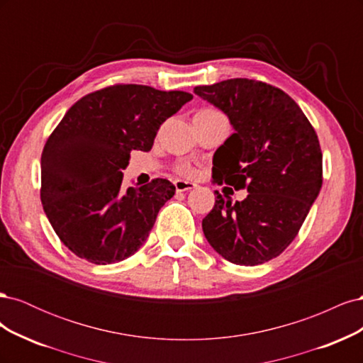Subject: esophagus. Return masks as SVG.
Returning <instances> with one entry per match:
<instances>
[{
    "instance_id": "esophagus-1",
    "label": "esophagus",
    "mask_w": 363,
    "mask_h": 363,
    "mask_svg": "<svg viewBox=\"0 0 363 363\" xmlns=\"http://www.w3.org/2000/svg\"><path fill=\"white\" fill-rule=\"evenodd\" d=\"M174 186H175V191H177V192H184V191H191V189L196 188L195 183L184 182V180H175Z\"/></svg>"
}]
</instances>
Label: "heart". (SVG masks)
Listing matches in <instances>:
<instances>
[{"label": "heart", "instance_id": "obj_1", "mask_svg": "<svg viewBox=\"0 0 363 363\" xmlns=\"http://www.w3.org/2000/svg\"><path fill=\"white\" fill-rule=\"evenodd\" d=\"M215 112L216 111H212V108H204V111H201V113H215ZM175 172L180 175H184V177H194V175L196 174V169L192 167V164L182 162V163L175 164Z\"/></svg>", "mask_w": 363, "mask_h": 363}]
</instances>
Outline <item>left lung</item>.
I'll return each mask as SVG.
<instances>
[{"label": "left lung", "mask_w": 363, "mask_h": 363, "mask_svg": "<svg viewBox=\"0 0 363 363\" xmlns=\"http://www.w3.org/2000/svg\"><path fill=\"white\" fill-rule=\"evenodd\" d=\"M194 92L221 108L235 128L215 152L213 180L248 191L236 203L215 191V206L203 219L204 236L228 262L260 265L288 248L320 194L316 131L300 106L268 83L230 79Z\"/></svg>", "instance_id": "left-lung-1"}]
</instances>
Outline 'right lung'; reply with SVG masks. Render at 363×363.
Listing matches in <instances>:
<instances>
[{"label":"right lung","mask_w":363,"mask_h":363,"mask_svg":"<svg viewBox=\"0 0 363 363\" xmlns=\"http://www.w3.org/2000/svg\"><path fill=\"white\" fill-rule=\"evenodd\" d=\"M192 100L183 91L113 84L80 98L40 157V201L62 242L96 265L127 259L145 242L175 186L155 179L123 189L133 150L150 151L157 130Z\"/></svg>","instance_id":"add662e5"}]
</instances>
